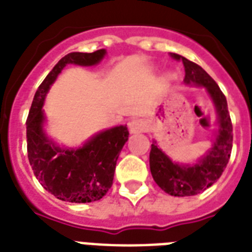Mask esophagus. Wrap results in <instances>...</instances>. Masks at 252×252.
<instances>
[{
  "instance_id": "34e87169",
  "label": "esophagus",
  "mask_w": 252,
  "mask_h": 252,
  "mask_svg": "<svg viewBox=\"0 0 252 252\" xmlns=\"http://www.w3.org/2000/svg\"><path fill=\"white\" fill-rule=\"evenodd\" d=\"M128 128L132 134H138L145 132L146 129V123L142 119H133L128 123Z\"/></svg>"
}]
</instances>
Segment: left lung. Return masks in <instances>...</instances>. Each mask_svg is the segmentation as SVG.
<instances>
[{"label":"left lung","instance_id":"obj_1","mask_svg":"<svg viewBox=\"0 0 252 252\" xmlns=\"http://www.w3.org/2000/svg\"><path fill=\"white\" fill-rule=\"evenodd\" d=\"M184 65V84L203 87L213 103L217 115V128L213 133L211 148L193 163L174 162L153 141L149 156L150 172L158 187L171 196H193L205 191L222 175L230 158L233 146V126L227 111V102L213 78L195 63L178 53L171 55Z\"/></svg>","mask_w":252,"mask_h":252}]
</instances>
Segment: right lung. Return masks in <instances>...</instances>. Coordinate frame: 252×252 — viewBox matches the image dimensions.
<instances>
[{
  "label": "right lung",
  "instance_id": "add662e5",
  "mask_svg": "<svg viewBox=\"0 0 252 252\" xmlns=\"http://www.w3.org/2000/svg\"><path fill=\"white\" fill-rule=\"evenodd\" d=\"M107 51L72 52L61 59L35 93L27 118V153L33 174L43 187L68 203H91L106 195L114 182L115 167L128 141L126 126H118L93 134L81 146L59 145L45 132V96L63 69L69 64L94 66Z\"/></svg>",
  "mask_w": 252,
  "mask_h": 252
}]
</instances>
